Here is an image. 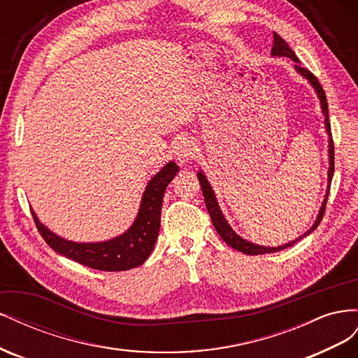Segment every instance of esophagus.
Instances as JSON below:
<instances>
[{"label": "esophagus", "instance_id": "obj_1", "mask_svg": "<svg viewBox=\"0 0 358 358\" xmlns=\"http://www.w3.org/2000/svg\"><path fill=\"white\" fill-rule=\"evenodd\" d=\"M197 145L191 137H182L175 146V157L180 164H187L191 159L196 158Z\"/></svg>", "mask_w": 358, "mask_h": 358}]
</instances>
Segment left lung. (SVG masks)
Wrapping results in <instances>:
<instances>
[{
	"label": "left lung",
	"instance_id": "left-lung-1",
	"mask_svg": "<svg viewBox=\"0 0 358 358\" xmlns=\"http://www.w3.org/2000/svg\"><path fill=\"white\" fill-rule=\"evenodd\" d=\"M270 55H272L273 58H289L292 61L299 62V58L296 57V53L292 52V49L288 46V43L280 37L279 34H273V46H272V52H270ZM294 70L301 76L303 79H306L308 83L312 86L313 91H315L318 100H320V106H321V112H322V116H324V128H326V133H327V140H329V171H327V189H326V196H324V200L320 206V210H318V215L315 221H313L312 227L308 230L303 233L301 236L296 237L294 241H291L288 243H284V245H279V246H264V245H258V243H254V242H249L246 239H243L242 236L237 234L233 229L231 225L229 224V221H227V218L224 216L221 208H220V203H218V199H216V194L210 185V182L208 180V178H206L204 171L200 169L197 171V178L200 180V187H201V191H203V197H204V201H206V208H208V212L210 215V220L213 222V227L215 230L218 231V234L221 236V239L234 249H237V251H241L246 255H258V254H267V252H278V251H282V249L294 245L297 241L303 239L305 236H309L313 230L317 229L318 224L321 222L322 220V215H324V210H326V203H327V197H329V191H330V183H331V179H333V171H334V146H333V140H331V133H330V122H329V107H327V100H326V92H324V90L321 88L320 82L317 80L315 76H313L309 70L300 67L299 64L297 66H294Z\"/></svg>",
	"mask_w": 358,
	"mask_h": 358
}]
</instances>
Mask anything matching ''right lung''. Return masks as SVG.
<instances>
[{
    "mask_svg": "<svg viewBox=\"0 0 358 358\" xmlns=\"http://www.w3.org/2000/svg\"><path fill=\"white\" fill-rule=\"evenodd\" d=\"M179 166L169 161L149 179L142 194L138 212L133 224L119 236L100 242H74L53 233L43 224L37 213L32 216L43 239L53 251L76 263L104 272H121L142 266L154 251L161 224V206L164 192L171 179L176 176Z\"/></svg>",
    "mask_w": 358,
    "mask_h": 358,
    "instance_id": "obj_1",
    "label": "right lung"
}]
</instances>
